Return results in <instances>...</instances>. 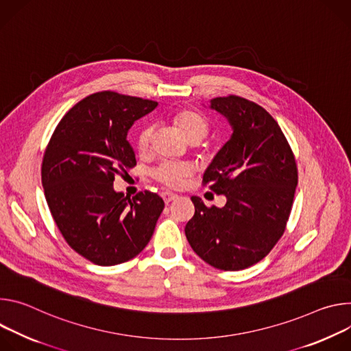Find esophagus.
I'll list each match as a JSON object with an SVG mask.
<instances>
[{
	"label": "esophagus",
	"mask_w": 351,
	"mask_h": 351,
	"mask_svg": "<svg viewBox=\"0 0 351 351\" xmlns=\"http://www.w3.org/2000/svg\"><path fill=\"white\" fill-rule=\"evenodd\" d=\"M162 197H163V201H165L167 205H169L171 201H174V199L178 198V197L176 195V193H171V192H163Z\"/></svg>",
	"instance_id": "esophagus-1"
}]
</instances>
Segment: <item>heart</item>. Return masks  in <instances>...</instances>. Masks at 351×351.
<instances>
[{"label": "heart", "instance_id": "1", "mask_svg": "<svg viewBox=\"0 0 351 351\" xmlns=\"http://www.w3.org/2000/svg\"><path fill=\"white\" fill-rule=\"evenodd\" d=\"M173 125L182 134L189 143H198L209 134L210 125L206 117L195 108H184L173 114ZM153 138V127L145 125L136 136V147L141 153L147 152ZM192 174V167L186 163H163L154 170L153 176L159 182L177 188Z\"/></svg>", "mask_w": 351, "mask_h": 351}]
</instances>
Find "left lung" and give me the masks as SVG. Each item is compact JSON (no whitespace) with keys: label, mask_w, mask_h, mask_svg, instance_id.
Listing matches in <instances>:
<instances>
[{"label":"left lung","mask_w":351,"mask_h":351,"mask_svg":"<svg viewBox=\"0 0 351 351\" xmlns=\"http://www.w3.org/2000/svg\"><path fill=\"white\" fill-rule=\"evenodd\" d=\"M228 120L232 135L215 156L202 184L223 208L191 201L195 213L185 236L206 263L241 270L263 259L283 236L298 182L294 153L276 120L259 104L230 95L210 100Z\"/></svg>","instance_id":"left-lung-1"}]
</instances>
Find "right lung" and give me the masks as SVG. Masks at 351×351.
Wrapping results in <instances>:
<instances>
[{
    "label": "right lung",
    "mask_w": 351,
    "mask_h": 351,
    "mask_svg": "<svg viewBox=\"0 0 351 351\" xmlns=\"http://www.w3.org/2000/svg\"><path fill=\"white\" fill-rule=\"evenodd\" d=\"M156 106L110 90L93 93L62 117L46 147L42 184L51 216L68 245L95 265L136 256L165 209L158 193L131 199L112 186L115 176L136 166L130 128Z\"/></svg>",
    "instance_id": "1"
}]
</instances>
